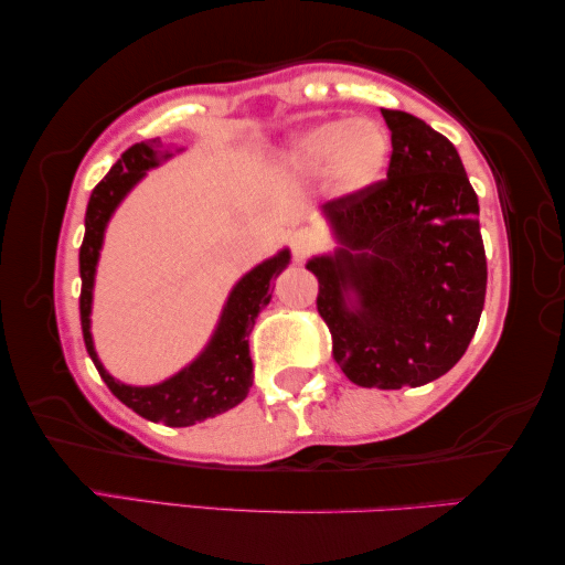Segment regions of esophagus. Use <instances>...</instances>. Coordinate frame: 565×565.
<instances>
[{"label": "esophagus", "instance_id": "34e87169", "mask_svg": "<svg viewBox=\"0 0 565 565\" xmlns=\"http://www.w3.org/2000/svg\"><path fill=\"white\" fill-rule=\"evenodd\" d=\"M290 247H292V257L298 263H302L305 257H308L312 249L318 247V237L310 233L308 227H300V230H295L292 233V237H290Z\"/></svg>", "mask_w": 565, "mask_h": 565}]
</instances>
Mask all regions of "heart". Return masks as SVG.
<instances>
[{
	"label": "heart",
	"mask_w": 565,
	"mask_h": 565,
	"mask_svg": "<svg viewBox=\"0 0 565 565\" xmlns=\"http://www.w3.org/2000/svg\"><path fill=\"white\" fill-rule=\"evenodd\" d=\"M391 160V135L375 119H328L295 132L282 150L285 170L326 180L338 195H355L383 178Z\"/></svg>",
	"instance_id": "obj_1"
}]
</instances>
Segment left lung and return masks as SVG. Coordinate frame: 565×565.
<instances>
[{
    "instance_id": "left-lung-1",
    "label": "left lung",
    "mask_w": 565,
    "mask_h": 565,
    "mask_svg": "<svg viewBox=\"0 0 565 565\" xmlns=\"http://www.w3.org/2000/svg\"><path fill=\"white\" fill-rule=\"evenodd\" d=\"M387 180L330 200L338 247L308 260L332 355L355 385L401 391L446 375L476 335L486 302L478 198L448 137L383 109Z\"/></svg>"
}]
</instances>
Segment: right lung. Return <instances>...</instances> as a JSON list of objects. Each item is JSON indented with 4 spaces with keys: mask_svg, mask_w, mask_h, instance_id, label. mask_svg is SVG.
Here are the masks:
<instances>
[{
    "mask_svg": "<svg viewBox=\"0 0 565 565\" xmlns=\"http://www.w3.org/2000/svg\"><path fill=\"white\" fill-rule=\"evenodd\" d=\"M180 152L182 147H174V150L164 147L160 137L137 142L122 152V157L113 164V170L105 174V180L92 190L85 215V239H82L79 247V318L92 363H95L102 381L107 383L117 401H122L127 408H132L142 418L164 423L170 428H184V425L215 418V415L235 408L237 403L245 401L249 387H253V358H249L247 335L255 326V318L260 316V310L273 298V280L290 265V249L282 247L239 277L233 290H230L225 305H222L220 320L212 330L207 345L202 348V353L190 365L178 370L168 381L154 385H127L107 373L95 350L89 320L105 230L115 210L122 205V200L132 192L135 184L147 172L160 168L162 162H168L170 157Z\"/></svg>",
    "mask_w": 565,
    "mask_h": 565,
    "instance_id": "right-lung-1",
    "label": "right lung"
}]
</instances>
